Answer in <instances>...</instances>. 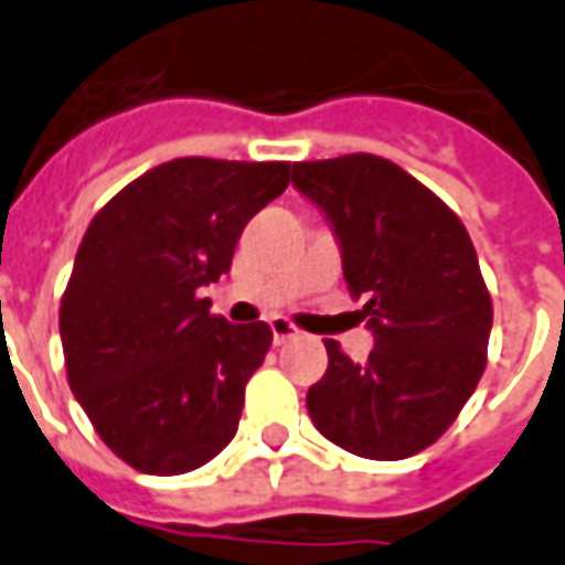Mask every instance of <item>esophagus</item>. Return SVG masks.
<instances>
[{"label": "esophagus", "instance_id": "34e87169", "mask_svg": "<svg viewBox=\"0 0 565 565\" xmlns=\"http://www.w3.org/2000/svg\"><path fill=\"white\" fill-rule=\"evenodd\" d=\"M269 329H271V341H275V344H287V341L299 338V329H296L294 323H287L284 317H271Z\"/></svg>", "mask_w": 565, "mask_h": 565}]
</instances>
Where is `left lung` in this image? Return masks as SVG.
Segmentation results:
<instances>
[{
  "label": "left lung",
  "mask_w": 565,
  "mask_h": 565,
  "mask_svg": "<svg viewBox=\"0 0 565 565\" xmlns=\"http://www.w3.org/2000/svg\"><path fill=\"white\" fill-rule=\"evenodd\" d=\"M294 185L335 233L374 335L362 365L326 341L311 422L359 458H411L452 425L484 371L494 308L473 242L437 194L377 154L302 161Z\"/></svg>",
  "instance_id": "left-lung-1"
}]
</instances>
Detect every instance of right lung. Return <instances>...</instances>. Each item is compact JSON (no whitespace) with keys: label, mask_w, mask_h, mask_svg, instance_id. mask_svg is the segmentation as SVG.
Returning <instances> with one entry per match:
<instances>
[{"label":"right lung","mask_w":565,"mask_h":565,"mask_svg":"<svg viewBox=\"0 0 565 565\" xmlns=\"http://www.w3.org/2000/svg\"><path fill=\"white\" fill-rule=\"evenodd\" d=\"M287 185V161L177 158L92 218L62 296V350L74 398L134 470H198L239 428L271 329L209 315L198 290L230 271L245 224Z\"/></svg>","instance_id":"obj_1"}]
</instances>
